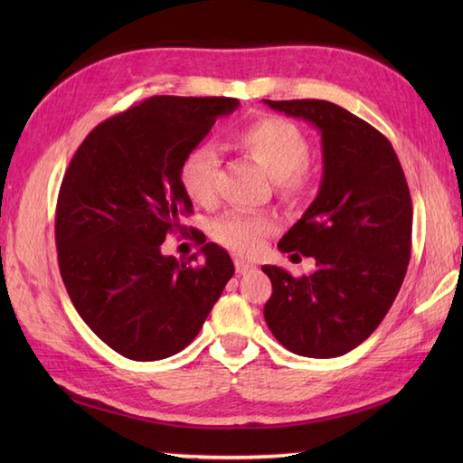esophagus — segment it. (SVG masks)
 Returning a JSON list of instances; mask_svg holds the SVG:
<instances>
[{"label":"esophagus","instance_id":"34e87169","mask_svg":"<svg viewBox=\"0 0 463 463\" xmlns=\"http://www.w3.org/2000/svg\"><path fill=\"white\" fill-rule=\"evenodd\" d=\"M234 269H237L239 274H247V272L257 270V267H254V264H250V262H247V260H242V259L234 260Z\"/></svg>","mask_w":463,"mask_h":463}]
</instances>
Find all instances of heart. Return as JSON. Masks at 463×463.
<instances>
[{
	"label": "heart",
	"mask_w": 463,
	"mask_h": 463,
	"mask_svg": "<svg viewBox=\"0 0 463 463\" xmlns=\"http://www.w3.org/2000/svg\"><path fill=\"white\" fill-rule=\"evenodd\" d=\"M229 145L257 161L272 179L282 199H302L312 183L308 166L310 143L297 123L282 117H259L239 127ZM221 159L214 146L201 143L183 159L179 179L184 194L194 204L211 206L216 201V175ZM277 229L272 216L264 213L229 211L213 222V239L241 257L257 254L269 234Z\"/></svg>",
	"instance_id": "b5f03b06"
}]
</instances>
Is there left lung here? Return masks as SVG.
<instances>
[{"label": "left lung", "mask_w": 463, "mask_h": 463, "mask_svg": "<svg viewBox=\"0 0 463 463\" xmlns=\"http://www.w3.org/2000/svg\"><path fill=\"white\" fill-rule=\"evenodd\" d=\"M322 135L320 193L279 242L317 260L294 279L262 267L272 282L264 320L284 348L334 358L380 326L404 282L411 254V199L392 143L342 107L320 99L269 101Z\"/></svg>", "instance_id": "8db88e82"}]
</instances>
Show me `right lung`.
I'll list each match as a JSON object with an SVG mask.
<instances>
[{
  "mask_svg": "<svg viewBox=\"0 0 463 463\" xmlns=\"http://www.w3.org/2000/svg\"><path fill=\"white\" fill-rule=\"evenodd\" d=\"M237 107L232 97H149L97 125L67 166L59 272L87 326L125 358L163 360L189 346L234 274L229 252L206 239L199 267L196 257H165L161 244L184 234L181 219L193 213L183 159Z\"/></svg>",
  "mask_w": 463,
  "mask_h": 463,
  "instance_id": "1",
  "label": "right lung"
}]
</instances>
